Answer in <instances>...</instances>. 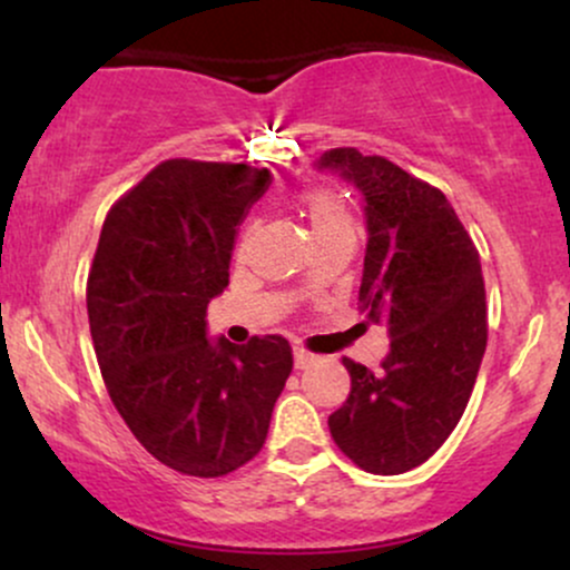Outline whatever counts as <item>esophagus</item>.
Returning <instances> with one entry per match:
<instances>
[{
  "instance_id": "esophagus-1",
  "label": "esophagus",
  "mask_w": 570,
  "mask_h": 570,
  "mask_svg": "<svg viewBox=\"0 0 570 570\" xmlns=\"http://www.w3.org/2000/svg\"><path fill=\"white\" fill-rule=\"evenodd\" d=\"M313 362H316V356H313L311 351L294 348V367H297V370H307Z\"/></svg>"
}]
</instances>
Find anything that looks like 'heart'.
<instances>
[{
	"label": "heart",
	"instance_id": "heart-1",
	"mask_svg": "<svg viewBox=\"0 0 570 570\" xmlns=\"http://www.w3.org/2000/svg\"><path fill=\"white\" fill-rule=\"evenodd\" d=\"M299 208L311 222V233L316 244L356 233V222H353L348 208L326 189H305L299 195Z\"/></svg>",
	"mask_w": 570,
	"mask_h": 570
}]
</instances>
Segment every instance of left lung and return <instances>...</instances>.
I'll list each match as a JSON object with an SVG mask.
<instances>
[{"label":"left lung","mask_w":570,"mask_h":570,"mask_svg":"<svg viewBox=\"0 0 570 570\" xmlns=\"http://www.w3.org/2000/svg\"><path fill=\"white\" fill-rule=\"evenodd\" d=\"M316 168L362 193L367 252L358 311L389 322L381 370L343 358L351 394L330 415L337 448L370 474H404L458 426L488 345L480 254L436 187L381 155L330 149Z\"/></svg>","instance_id":"8db88e82"}]
</instances>
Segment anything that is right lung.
Wrapping results in <instances>:
<instances>
[{
    "instance_id": "obj_1",
    "label": "right lung",
    "mask_w": 570,
    "mask_h": 570,
    "mask_svg": "<svg viewBox=\"0 0 570 570\" xmlns=\"http://www.w3.org/2000/svg\"><path fill=\"white\" fill-rule=\"evenodd\" d=\"M271 185L246 163L166 160L115 203L88 276L90 337L117 412L147 453L189 476L263 450L292 372L281 335L208 337L238 225Z\"/></svg>"
}]
</instances>
